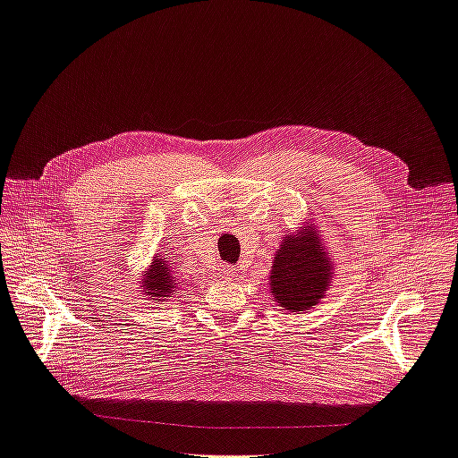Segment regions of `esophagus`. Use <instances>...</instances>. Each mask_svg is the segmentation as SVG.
I'll list each match as a JSON object with an SVG mask.
<instances>
[{
	"label": "esophagus",
	"instance_id": "esophagus-1",
	"mask_svg": "<svg viewBox=\"0 0 458 458\" xmlns=\"http://www.w3.org/2000/svg\"><path fill=\"white\" fill-rule=\"evenodd\" d=\"M237 274H239V271L234 269V267H231V266H225L224 269H221V277L227 279V281H231V279L237 277Z\"/></svg>",
	"mask_w": 458,
	"mask_h": 458
}]
</instances>
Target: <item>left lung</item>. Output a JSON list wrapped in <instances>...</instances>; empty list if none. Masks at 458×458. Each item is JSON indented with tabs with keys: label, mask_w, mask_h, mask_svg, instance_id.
Segmentation results:
<instances>
[{
	"label": "left lung",
	"mask_w": 458,
	"mask_h": 458,
	"mask_svg": "<svg viewBox=\"0 0 458 458\" xmlns=\"http://www.w3.org/2000/svg\"><path fill=\"white\" fill-rule=\"evenodd\" d=\"M331 262L316 229L287 237L271 267V293L281 308L304 312L318 304L331 283Z\"/></svg>",
	"instance_id": "left-lung-1"
}]
</instances>
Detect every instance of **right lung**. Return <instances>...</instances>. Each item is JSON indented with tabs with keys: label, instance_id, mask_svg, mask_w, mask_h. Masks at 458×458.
<instances>
[{
	"label": "right lung",
	"instance_id": "obj_1",
	"mask_svg": "<svg viewBox=\"0 0 458 458\" xmlns=\"http://www.w3.org/2000/svg\"><path fill=\"white\" fill-rule=\"evenodd\" d=\"M142 287L148 291L150 296H169L173 289L177 287L175 277L171 276V269L165 259H154L150 271L146 274V279L142 281Z\"/></svg>",
	"mask_w": 458,
	"mask_h": 458
}]
</instances>
